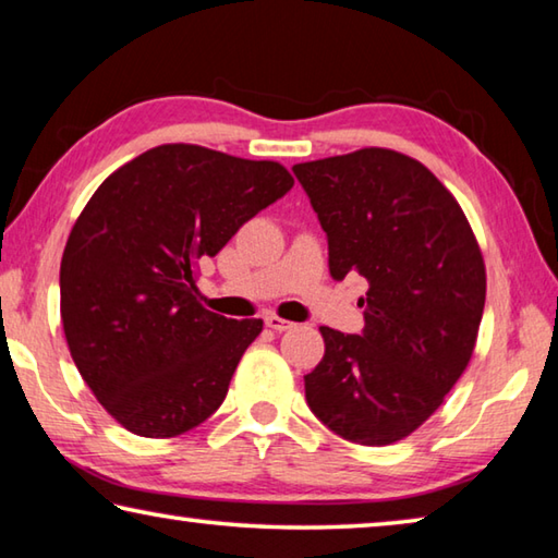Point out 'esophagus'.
I'll list each match as a JSON object with an SVG mask.
<instances>
[{
  "instance_id": "34e87169",
  "label": "esophagus",
  "mask_w": 558,
  "mask_h": 558,
  "mask_svg": "<svg viewBox=\"0 0 558 558\" xmlns=\"http://www.w3.org/2000/svg\"><path fill=\"white\" fill-rule=\"evenodd\" d=\"M266 327H270L272 332H286V329L292 327V323H288V319H282L278 315H266Z\"/></svg>"
}]
</instances>
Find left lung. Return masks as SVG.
Instances as JSON below:
<instances>
[{
	"label": "left lung",
	"mask_w": 558,
	"mask_h": 558,
	"mask_svg": "<svg viewBox=\"0 0 558 558\" xmlns=\"http://www.w3.org/2000/svg\"><path fill=\"white\" fill-rule=\"evenodd\" d=\"M327 233L329 272L366 282L362 335L319 327L325 356L305 399L359 446H389L430 418L475 349L485 263L460 204L433 172L393 149L292 167Z\"/></svg>",
	"instance_id": "1"
}]
</instances>
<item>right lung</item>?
Listing matches in <instances>:
<instances>
[{"mask_svg":"<svg viewBox=\"0 0 558 558\" xmlns=\"http://www.w3.org/2000/svg\"><path fill=\"white\" fill-rule=\"evenodd\" d=\"M292 184L278 162L162 145L90 196L63 251L61 319L83 381L120 426L174 438L223 403L263 319L202 307L194 268Z\"/></svg>","mask_w":558,"mask_h":558,"instance_id":"right-lung-1","label":"right lung"}]
</instances>
